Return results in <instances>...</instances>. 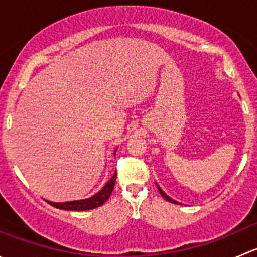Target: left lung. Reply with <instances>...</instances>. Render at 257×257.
<instances>
[{
  "mask_svg": "<svg viewBox=\"0 0 257 257\" xmlns=\"http://www.w3.org/2000/svg\"><path fill=\"white\" fill-rule=\"evenodd\" d=\"M158 189H159L160 194H162V196H163V198H164V199H165V200L170 201V203H173V204H179V203H178V201H175V200H173V199H170V198H169V196H168V195H167V194H165V193H164V191H163V190H162V189H160V188H159V186H158Z\"/></svg>",
  "mask_w": 257,
  "mask_h": 257,
  "instance_id": "1",
  "label": "left lung"
}]
</instances>
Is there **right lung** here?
<instances>
[{
  "mask_svg": "<svg viewBox=\"0 0 257 257\" xmlns=\"http://www.w3.org/2000/svg\"><path fill=\"white\" fill-rule=\"evenodd\" d=\"M116 179V173H114V175L104 185V188L99 191V193L95 194L94 196L89 199H84V200H77V201H67V203H52V201H47L48 204H51L52 206L57 209L62 210H69V211H84V210H92L98 208V206L103 205L105 201L108 200V198L112 194L114 189V184H115Z\"/></svg>",
  "mask_w": 257,
  "mask_h": 257,
  "instance_id": "1",
  "label": "right lung"
}]
</instances>
